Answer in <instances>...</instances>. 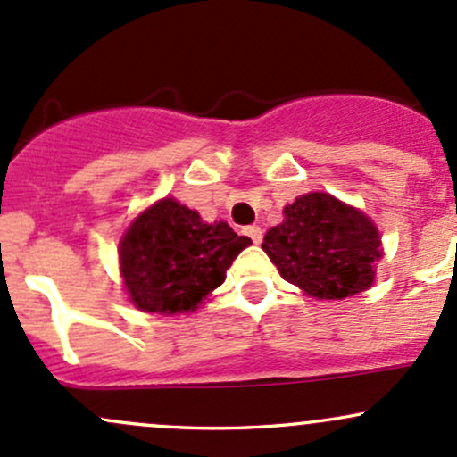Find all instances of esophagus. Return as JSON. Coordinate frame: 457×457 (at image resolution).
Masks as SVG:
<instances>
[{"label":"esophagus","instance_id":"obj_1","mask_svg":"<svg viewBox=\"0 0 457 457\" xmlns=\"http://www.w3.org/2000/svg\"><path fill=\"white\" fill-rule=\"evenodd\" d=\"M245 235H248L254 244H261V239H263V230H261V227H256V224H253V227H245Z\"/></svg>","mask_w":457,"mask_h":457}]
</instances>
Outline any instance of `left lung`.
Returning <instances> with one entry per match:
<instances>
[{
	"instance_id": "left-lung-1",
	"label": "left lung",
	"mask_w": 457,
	"mask_h": 457,
	"mask_svg": "<svg viewBox=\"0 0 457 457\" xmlns=\"http://www.w3.org/2000/svg\"><path fill=\"white\" fill-rule=\"evenodd\" d=\"M263 250L287 283L317 300H343L369 289L382 259L376 224L332 194L311 192L283 209Z\"/></svg>"
}]
</instances>
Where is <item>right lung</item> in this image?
<instances>
[{
  "label": "right lung",
  "instance_id": "add662e5",
  "mask_svg": "<svg viewBox=\"0 0 457 457\" xmlns=\"http://www.w3.org/2000/svg\"><path fill=\"white\" fill-rule=\"evenodd\" d=\"M250 244L227 222L207 224L194 209L163 198L137 215L118 244L125 289L140 311L192 312Z\"/></svg>",
  "mask_w": 457,
  "mask_h": 457
}]
</instances>
